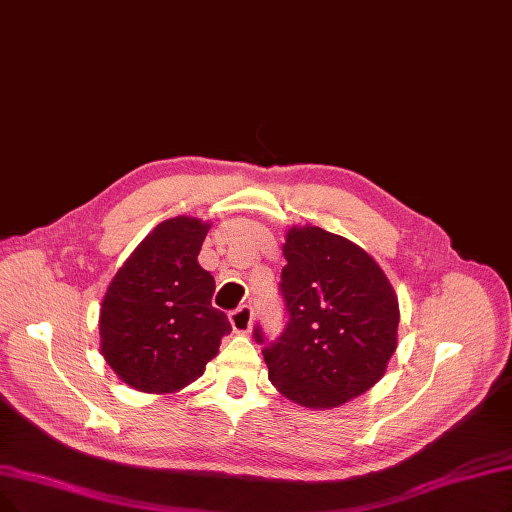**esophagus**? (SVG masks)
Here are the masks:
<instances>
[{"instance_id": "1", "label": "esophagus", "mask_w": 512, "mask_h": 512, "mask_svg": "<svg viewBox=\"0 0 512 512\" xmlns=\"http://www.w3.org/2000/svg\"><path fill=\"white\" fill-rule=\"evenodd\" d=\"M229 319H231V325H233V330H235L237 334H248L250 327H252V319H254L252 306L241 304L239 309H235V311L229 315Z\"/></svg>"}]
</instances>
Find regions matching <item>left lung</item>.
<instances>
[{
  "mask_svg": "<svg viewBox=\"0 0 512 512\" xmlns=\"http://www.w3.org/2000/svg\"><path fill=\"white\" fill-rule=\"evenodd\" d=\"M279 281L285 323L264 344L269 380L304 407H336L372 388L397 349L399 304L376 260L319 227L290 229Z\"/></svg>",
  "mask_w": 512,
  "mask_h": 512,
  "instance_id": "obj_1",
  "label": "left lung"
}]
</instances>
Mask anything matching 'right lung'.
I'll list each match as a JSON object with an SVG mask.
<instances>
[{"label":"right lung","instance_id":"right-lung-1","mask_svg":"<svg viewBox=\"0 0 512 512\" xmlns=\"http://www.w3.org/2000/svg\"><path fill=\"white\" fill-rule=\"evenodd\" d=\"M208 229L189 216L157 224L102 298V357L136 391H180L231 332L227 315L212 306L214 277L197 262Z\"/></svg>","mask_w":512,"mask_h":512}]
</instances>
